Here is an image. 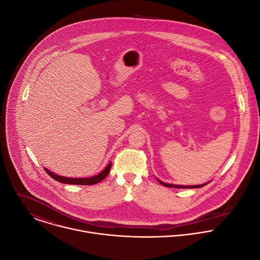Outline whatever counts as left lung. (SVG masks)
<instances>
[{
	"label": "left lung",
	"instance_id": "left-lung-1",
	"mask_svg": "<svg viewBox=\"0 0 260 260\" xmlns=\"http://www.w3.org/2000/svg\"><path fill=\"white\" fill-rule=\"evenodd\" d=\"M158 181L164 185V186H167V187H175V188H198V187H203L205 186L207 183H204V184H199V185H177V184H170V183H166V182H163L161 180L158 179Z\"/></svg>",
	"mask_w": 260,
	"mask_h": 260
}]
</instances>
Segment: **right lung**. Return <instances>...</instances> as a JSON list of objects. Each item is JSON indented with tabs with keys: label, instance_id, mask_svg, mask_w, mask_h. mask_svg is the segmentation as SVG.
I'll return each instance as SVG.
<instances>
[{
	"label": "right lung",
	"instance_id": "right-lung-1",
	"mask_svg": "<svg viewBox=\"0 0 260 260\" xmlns=\"http://www.w3.org/2000/svg\"><path fill=\"white\" fill-rule=\"evenodd\" d=\"M112 167V163H110L103 171H101L99 174L92 176V177H88V178H71V177H64V176H60L57 174H54L53 172L49 171L48 169L45 168V171L47 172L48 175H50V177H52L53 179H55L56 181H59L61 183H67V184H80V185H91V184H96L98 182H100L101 180L105 179L108 174L110 173Z\"/></svg>",
	"mask_w": 260,
	"mask_h": 260
}]
</instances>
